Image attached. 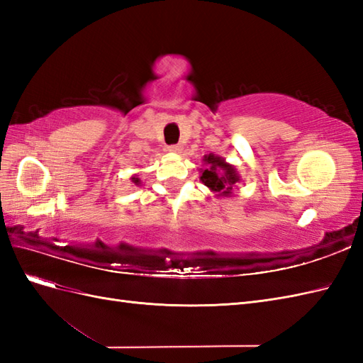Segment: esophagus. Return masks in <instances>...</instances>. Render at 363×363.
Returning <instances> with one entry per match:
<instances>
[{"label": "esophagus", "mask_w": 363, "mask_h": 363, "mask_svg": "<svg viewBox=\"0 0 363 363\" xmlns=\"http://www.w3.org/2000/svg\"><path fill=\"white\" fill-rule=\"evenodd\" d=\"M168 150L171 151V152H182V145H179V144H175V145H169L168 147Z\"/></svg>", "instance_id": "esophagus-1"}]
</instances>
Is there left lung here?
<instances>
[{"instance_id":"left-lung-1","label":"left lung","mask_w":363,"mask_h":363,"mask_svg":"<svg viewBox=\"0 0 363 363\" xmlns=\"http://www.w3.org/2000/svg\"><path fill=\"white\" fill-rule=\"evenodd\" d=\"M206 169L201 172V182L208 189L216 192V196H232L236 183L240 177L233 164L227 163L223 157L215 155L204 156Z\"/></svg>"}]
</instances>
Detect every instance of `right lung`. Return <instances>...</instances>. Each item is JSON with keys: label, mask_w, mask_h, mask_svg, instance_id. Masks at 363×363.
I'll list each match as a JSON object with an SVG mask.
<instances>
[{"label": "right lung", "mask_w": 363, "mask_h": 363, "mask_svg": "<svg viewBox=\"0 0 363 363\" xmlns=\"http://www.w3.org/2000/svg\"><path fill=\"white\" fill-rule=\"evenodd\" d=\"M130 180H131V182H133V183H135L136 186H139V184H140V179L138 177V175H136V174H135V175H133V177H131Z\"/></svg>", "instance_id": "right-lung-1"}]
</instances>
